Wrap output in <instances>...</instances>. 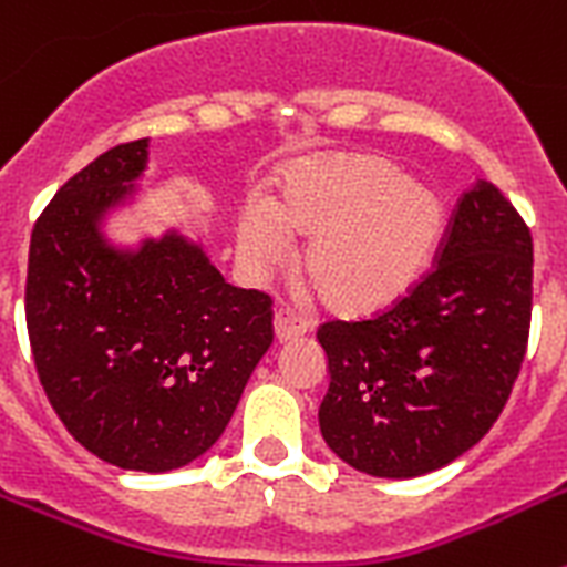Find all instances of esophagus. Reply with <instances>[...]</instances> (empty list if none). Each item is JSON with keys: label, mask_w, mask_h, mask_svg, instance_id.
Here are the masks:
<instances>
[{"label": "esophagus", "mask_w": 567, "mask_h": 567, "mask_svg": "<svg viewBox=\"0 0 567 567\" xmlns=\"http://www.w3.org/2000/svg\"><path fill=\"white\" fill-rule=\"evenodd\" d=\"M300 334H307V323L298 315L287 312V309H278L275 312V340L278 343H289V340H298Z\"/></svg>", "instance_id": "34e87169"}]
</instances>
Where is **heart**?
<instances>
[{
    "label": "heart",
    "instance_id": "obj_1",
    "mask_svg": "<svg viewBox=\"0 0 567 567\" xmlns=\"http://www.w3.org/2000/svg\"><path fill=\"white\" fill-rule=\"evenodd\" d=\"M445 229L434 189L405 182L374 155H309L280 167L269 202L240 207L238 258L249 275L284 260L289 238H309L303 272L338 318L392 309L432 267Z\"/></svg>",
    "mask_w": 567,
    "mask_h": 567
}]
</instances>
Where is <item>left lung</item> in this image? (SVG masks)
Masks as SVG:
<instances>
[{"label": "left lung", "instance_id": "8db88e82", "mask_svg": "<svg viewBox=\"0 0 567 567\" xmlns=\"http://www.w3.org/2000/svg\"><path fill=\"white\" fill-rule=\"evenodd\" d=\"M534 240L497 187L460 198L437 267L389 312L318 329L329 360L320 434L352 468L409 480L497 423L525 358Z\"/></svg>", "mask_w": 567, "mask_h": 567}]
</instances>
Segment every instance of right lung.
I'll list each match as a JSON object with an SVG mask.
<instances>
[{
	"label": "right lung",
	"mask_w": 567,
	"mask_h": 567,
	"mask_svg": "<svg viewBox=\"0 0 567 567\" xmlns=\"http://www.w3.org/2000/svg\"><path fill=\"white\" fill-rule=\"evenodd\" d=\"M150 138L118 144L53 195L30 235V349L50 405L99 460L164 474L207 454L272 346V300L224 280L178 229L115 247Z\"/></svg>",
	"instance_id": "1"
}]
</instances>
